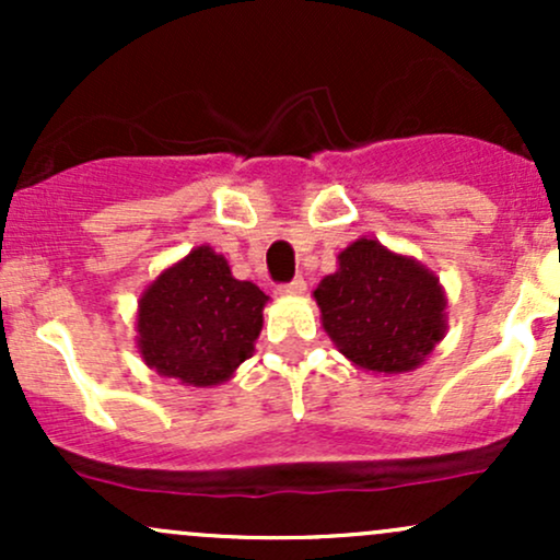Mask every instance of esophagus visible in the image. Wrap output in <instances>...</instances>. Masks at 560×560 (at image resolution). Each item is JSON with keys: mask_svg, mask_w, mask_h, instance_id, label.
Returning <instances> with one entry per match:
<instances>
[{"mask_svg": "<svg viewBox=\"0 0 560 560\" xmlns=\"http://www.w3.org/2000/svg\"><path fill=\"white\" fill-rule=\"evenodd\" d=\"M305 287H307L305 279H300V276H298V279H292V281H289V284L281 287L279 292L284 294V298H298V294L305 292Z\"/></svg>", "mask_w": 560, "mask_h": 560, "instance_id": "1", "label": "esophagus"}]
</instances>
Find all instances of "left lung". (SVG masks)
<instances>
[{
  "label": "left lung",
  "mask_w": 560,
  "mask_h": 560,
  "mask_svg": "<svg viewBox=\"0 0 560 560\" xmlns=\"http://www.w3.org/2000/svg\"><path fill=\"white\" fill-rule=\"evenodd\" d=\"M320 324L358 369L397 376L419 369L447 331V298L423 262L355 240L337 255V271L313 289Z\"/></svg>",
  "instance_id": "left-lung-1"
}]
</instances>
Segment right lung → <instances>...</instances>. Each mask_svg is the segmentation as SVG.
<instances>
[{
  "label": "right lung",
  "instance_id": "add662e5",
  "mask_svg": "<svg viewBox=\"0 0 560 560\" xmlns=\"http://www.w3.org/2000/svg\"><path fill=\"white\" fill-rule=\"evenodd\" d=\"M268 294L240 281L229 260L199 244L147 284L137 307L139 355L186 387H215L253 358Z\"/></svg>",
  "mask_w": 560,
  "mask_h": 560
}]
</instances>
